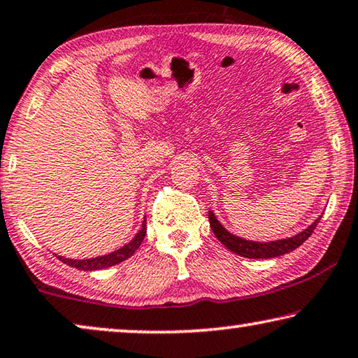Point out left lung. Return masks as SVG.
Segmentation results:
<instances>
[{
  "label": "left lung",
  "mask_w": 358,
  "mask_h": 358,
  "mask_svg": "<svg viewBox=\"0 0 358 358\" xmlns=\"http://www.w3.org/2000/svg\"><path fill=\"white\" fill-rule=\"evenodd\" d=\"M208 217H210L211 230L225 248L238 256L250 257V259H271V257H278L282 255H287V252H291L296 248H299V246L312 235L318 221L322 219V216H318L315 221L309 225V227H306L302 232L296 234L293 236H287V238H280L273 241H255V240H246V238H241V236L230 234L229 230L217 221L216 214L213 211L208 213Z\"/></svg>",
  "instance_id": "left-lung-1"
}]
</instances>
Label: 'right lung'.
I'll list each match as a JSON object with an SVG mask.
<instances>
[{
    "instance_id": "add662e5",
    "label": "right lung",
    "mask_w": 358,
    "mask_h": 358,
    "mask_svg": "<svg viewBox=\"0 0 358 358\" xmlns=\"http://www.w3.org/2000/svg\"><path fill=\"white\" fill-rule=\"evenodd\" d=\"M144 236H145V217H144V221H142L139 232L134 235V238L131 240L129 243H126L124 246H122V248L108 252V255L87 257V259H70V257L59 256V255H56V252H54V255H56L57 259H60L64 264H67V266H70V267L78 268V271H85V272L102 271V268L117 266V264L123 262V261L128 259V257L133 256L136 250L141 246L142 240H144Z\"/></svg>"
}]
</instances>
